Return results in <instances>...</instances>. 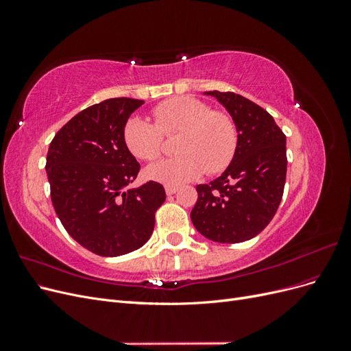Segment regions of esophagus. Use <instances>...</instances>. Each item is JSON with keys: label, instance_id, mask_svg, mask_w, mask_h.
I'll return each instance as SVG.
<instances>
[{"label": "esophagus", "instance_id": "1", "mask_svg": "<svg viewBox=\"0 0 351 351\" xmlns=\"http://www.w3.org/2000/svg\"><path fill=\"white\" fill-rule=\"evenodd\" d=\"M176 192H177V187H176V186H165V193H167L168 196L174 195Z\"/></svg>", "mask_w": 351, "mask_h": 351}]
</instances>
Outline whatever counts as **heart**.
Returning <instances> with one entry per match:
<instances>
[{
  "instance_id": "obj_1",
  "label": "heart",
  "mask_w": 351,
  "mask_h": 351,
  "mask_svg": "<svg viewBox=\"0 0 351 351\" xmlns=\"http://www.w3.org/2000/svg\"><path fill=\"white\" fill-rule=\"evenodd\" d=\"M154 123L132 117L124 125V142L133 156L154 161L162 152L164 136L178 133L174 152L152 164L146 176L155 182L178 186L202 173L217 174L227 168L236 154L237 127L232 117L212 111L208 104L192 97H177L158 104Z\"/></svg>"
}]
</instances>
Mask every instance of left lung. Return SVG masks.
Returning a JSON list of instances; mask_svg holds the SVG:
<instances>
[{"label": "left lung", "mask_w": 351, "mask_h": 351, "mask_svg": "<svg viewBox=\"0 0 351 351\" xmlns=\"http://www.w3.org/2000/svg\"><path fill=\"white\" fill-rule=\"evenodd\" d=\"M215 97L237 127V147L228 168L209 184H199L190 212L202 236L218 243H241L258 236L277 212L287 174L285 134L272 115L234 92Z\"/></svg>", "instance_id": "left-lung-1"}]
</instances>
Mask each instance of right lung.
<instances>
[{
  "label": "right lung",
  "instance_id": "right-lung-1",
  "mask_svg": "<svg viewBox=\"0 0 351 351\" xmlns=\"http://www.w3.org/2000/svg\"><path fill=\"white\" fill-rule=\"evenodd\" d=\"M143 101L111 98L80 111L52 139L47 155L51 200L62 227L99 256L142 247L164 204L162 184L124 190L141 165L127 149L124 125Z\"/></svg>",
  "mask_w": 351,
  "mask_h": 351
}]
</instances>
